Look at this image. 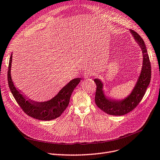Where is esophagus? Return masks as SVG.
<instances>
[{
  "instance_id": "esophagus-1",
  "label": "esophagus",
  "mask_w": 160,
  "mask_h": 160,
  "mask_svg": "<svg viewBox=\"0 0 160 160\" xmlns=\"http://www.w3.org/2000/svg\"><path fill=\"white\" fill-rule=\"evenodd\" d=\"M93 75H94L93 72L91 71V70H87V71L85 72V73H84V78H91V77Z\"/></svg>"
}]
</instances>
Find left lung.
Returning <instances> with one entry per match:
<instances>
[{
    "label": "left lung",
    "mask_w": 160,
    "mask_h": 160,
    "mask_svg": "<svg viewBox=\"0 0 160 160\" xmlns=\"http://www.w3.org/2000/svg\"><path fill=\"white\" fill-rule=\"evenodd\" d=\"M130 32L141 48L143 55L141 72L131 93L121 100H112L105 96L102 82L99 79L94 80L97 85L94 99L96 104L100 110L112 116H123L135 109L142 99L151 79V65L144 41L135 31L130 29Z\"/></svg>",
    "instance_id": "8db88e82"
}]
</instances>
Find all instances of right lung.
<instances>
[{
  "instance_id": "add662e5",
  "label": "right lung",
  "mask_w": 160,
  "mask_h": 160,
  "mask_svg": "<svg viewBox=\"0 0 160 160\" xmlns=\"http://www.w3.org/2000/svg\"><path fill=\"white\" fill-rule=\"evenodd\" d=\"M12 53L10 58L8 81L12 95L23 111L29 116L42 121H50L60 117L68 106L71 95L81 78H75L63 87L54 98L46 102H35L28 100L15 87L11 78Z\"/></svg>"
}]
</instances>
